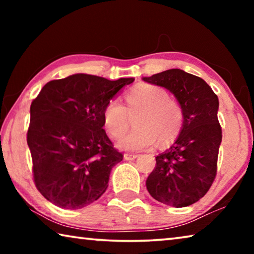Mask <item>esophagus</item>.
Here are the masks:
<instances>
[{
	"mask_svg": "<svg viewBox=\"0 0 254 254\" xmlns=\"http://www.w3.org/2000/svg\"><path fill=\"white\" fill-rule=\"evenodd\" d=\"M139 157L137 156V154H131V153H126L124 154V160H127V161H131V160H135V159Z\"/></svg>",
	"mask_w": 254,
	"mask_h": 254,
	"instance_id": "1",
	"label": "esophagus"
}]
</instances>
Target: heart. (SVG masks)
Wrapping results in <instances>:
<instances>
[{
  "label": "heart",
  "instance_id": "1",
  "mask_svg": "<svg viewBox=\"0 0 254 254\" xmlns=\"http://www.w3.org/2000/svg\"><path fill=\"white\" fill-rule=\"evenodd\" d=\"M127 107L117 98L107 103L103 111V124L114 139L121 137L128 127V115L140 112L134 120L136 128L118 142L126 151H141L157 142L173 141L183 126V111L168 93L158 86L140 85L127 94Z\"/></svg>",
  "mask_w": 254,
  "mask_h": 254
}]
</instances>
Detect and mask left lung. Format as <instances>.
I'll return each mask as SVG.
<instances>
[{
  "label": "left lung",
  "mask_w": 254,
  "mask_h": 254,
  "mask_svg": "<svg viewBox=\"0 0 254 254\" xmlns=\"http://www.w3.org/2000/svg\"><path fill=\"white\" fill-rule=\"evenodd\" d=\"M142 80L174 94L184 117L177 139L156 157V168L145 182L147 189L162 204L186 207L208 191L216 176L222 142L218 97L200 77L177 68Z\"/></svg>",
  "instance_id": "left-lung-1"
}]
</instances>
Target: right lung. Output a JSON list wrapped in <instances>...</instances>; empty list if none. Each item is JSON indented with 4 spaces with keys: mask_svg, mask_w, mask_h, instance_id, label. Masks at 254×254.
<instances>
[{
    "mask_svg": "<svg viewBox=\"0 0 254 254\" xmlns=\"http://www.w3.org/2000/svg\"><path fill=\"white\" fill-rule=\"evenodd\" d=\"M133 81L74 74L47 83L33 100L27 141L34 183L50 203L79 209L104 194L123 156L103 128V111Z\"/></svg>",
    "mask_w": 254,
    "mask_h": 254,
    "instance_id": "1",
    "label": "right lung"
}]
</instances>
